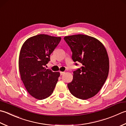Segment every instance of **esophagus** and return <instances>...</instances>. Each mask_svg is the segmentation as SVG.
<instances>
[{
  "label": "esophagus",
  "instance_id": "1",
  "mask_svg": "<svg viewBox=\"0 0 126 126\" xmlns=\"http://www.w3.org/2000/svg\"><path fill=\"white\" fill-rule=\"evenodd\" d=\"M65 73V72L64 71H60V74H61V75H63Z\"/></svg>",
  "mask_w": 126,
  "mask_h": 126
}]
</instances>
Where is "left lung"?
<instances>
[{"label":"left lung","instance_id":"8db88e82","mask_svg":"<svg viewBox=\"0 0 126 126\" xmlns=\"http://www.w3.org/2000/svg\"><path fill=\"white\" fill-rule=\"evenodd\" d=\"M64 40L72 52V60L81 66L73 72L68 84L70 93L81 99L97 94L108 78L109 61L104 45L94 38L83 34L65 36Z\"/></svg>","mask_w":126,"mask_h":126}]
</instances>
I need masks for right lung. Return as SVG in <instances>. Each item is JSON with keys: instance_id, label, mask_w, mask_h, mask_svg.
Wrapping results in <instances>:
<instances>
[{"instance_id": "1", "label": "right lung", "mask_w": 126, "mask_h": 126, "mask_svg": "<svg viewBox=\"0 0 126 126\" xmlns=\"http://www.w3.org/2000/svg\"><path fill=\"white\" fill-rule=\"evenodd\" d=\"M61 40V37L39 34L25 41L19 57V69L27 91L37 99L52 94L60 75L45 68L50 55Z\"/></svg>"}]
</instances>
